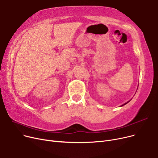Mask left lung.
Instances as JSON below:
<instances>
[{
  "label": "left lung",
  "instance_id": "8db88e82",
  "mask_svg": "<svg viewBox=\"0 0 158 158\" xmlns=\"http://www.w3.org/2000/svg\"><path fill=\"white\" fill-rule=\"evenodd\" d=\"M127 102V103H128V102ZM127 103H125V104H123V105H122V106H123V105H126V104H127Z\"/></svg>",
  "mask_w": 158,
  "mask_h": 158
}]
</instances>
